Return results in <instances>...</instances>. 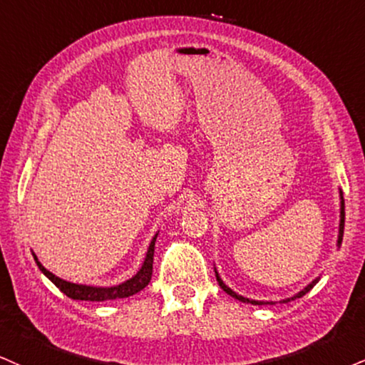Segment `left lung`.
Returning <instances> with one entry per match:
<instances>
[{"label":"left lung","instance_id":"8db88e82","mask_svg":"<svg viewBox=\"0 0 365 365\" xmlns=\"http://www.w3.org/2000/svg\"><path fill=\"white\" fill-rule=\"evenodd\" d=\"M339 192H340V222H339V235H336V247H339V249H340L341 240H344V227H345V201H344V192H341V190H339ZM215 276H217V281H218L220 287H222V289H223L225 292H227V294H230L232 298H235V299H238V301H242V303H250V304H276V303H277V301H260V299H250V298H245V296L238 294V292H235L233 289H230V287H228L227 284H225L223 279L220 277V274H218V271H217V267H215ZM318 281H320V276L314 277L313 281L309 282L308 286H304L303 289L296 292V294H292L291 298H284V299H281V301H279V303H289V301H292V299H298V298H301V296L307 294V292H308L309 289H312V287H313L314 284H317Z\"/></svg>","mask_w":365,"mask_h":365}]
</instances>
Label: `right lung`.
Returning a JSON list of instances; mask_svg holds the SVG:
<instances>
[{
	"instance_id": "right-lung-1",
	"label": "right lung",
	"mask_w": 365,
	"mask_h": 365,
	"mask_svg": "<svg viewBox=\"0 0 365 365\" xmlns=\"http://www.w3.org/2000/svg\"><path fill=\"white\" fill-rule=\"evenodd\" d=\"M159 232H155V235L152 237L150 244H148L145 259H143L142 267L133 274L132 277L127 281L120 282L116 286H91V284H76V282H69L66 279L57 277L56 274H52L48 269H45L42 262H40L37 255L31 252L34 255L35 264L38 265V269L42 271L45 277H48L56 284L58 289L64 292L66 296H69L71 299H79V301H108V299H120V298H128V296L137 294L138 291H142L152 277V264H154V247Z\"/></svg>"
}]
</instances>
